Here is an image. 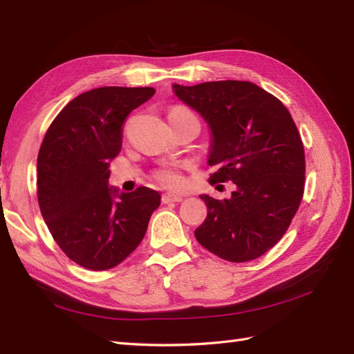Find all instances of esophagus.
I'll use <instances>...</instances> for the list:
<instances>
[{
  "instance_id": "esophagus-1",
  "label": "esophagus",
  "mask_w": 354,
  "mask_h": 354,
  "mask_svg": "<svg viewBox=\"0 0 354 354\" xmlns=\"http://www.w3.org/2000/svg\"><path fill=\"white\" fill-rule=\"evenodd\" d=\"M183 196L179 194H173V193H164L162 194V202L164 204H170V202H181Z\"/></svg>"
}]
</instances>
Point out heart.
<instances>
[{"mask_svg": "<svg viewBox=\"0 0 354 354\" xmlns=\"http://www.w3.org/2000/svg\"><path fill=\"white\" fill-rule=\"evenodd\" d=\"M176 111H184L189 112L184 108H173L170 112H176ZM169 112V114H170ZM155 178L158 183H161L162 185L169 187V189H181L184 184V176L181 171V165L179 164H165L162 167L158 169L155 171Z\"/></svg>", "mask_w": 354, "mask_h": 354, "instance_id": "1", "label": "heart"}]
</instances>
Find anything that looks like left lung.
Returning <instances> with one entry per match:
<instances>
[{"mask_svg":"<svg viewBox=\"0 0 354 354\" xmlns=\"http://www.w3.org/2000/svg\"><path fill=\"white\" fill-rule=\"evenodd\" d=\"M173 93L212 131L208 164L217 170L209 184L237 187L223 201L201 194L207 219L196 240L228 261L260 257L289 228L304 193V147L290 112L252 82L173 84Z\"/></svg>","mask_w":354,"mask_h":354,"instance_id":"left-lung-1","label":"left lung"}]
</instances>
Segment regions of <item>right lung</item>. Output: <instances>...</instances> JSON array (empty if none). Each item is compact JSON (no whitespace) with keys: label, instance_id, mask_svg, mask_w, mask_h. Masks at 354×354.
<instances>
[{"label":"right lung","instance_id":"right-lung-1","mask_svg":"<svg viewBox=\"0 0 354 354\" xmlns=\"http://www.w3.org/2000/svg\"><path fill=\"white\" fill-rule=\"evenodd\" d=\"M153 88L102 86L73 99L53 120L37 155V202L61 250L77 265L106 270L146 234L160 193L109 187V164L122 150L126 117Z\"/></svg>","mask_w":354,"mask_h":354}]
</instances>
